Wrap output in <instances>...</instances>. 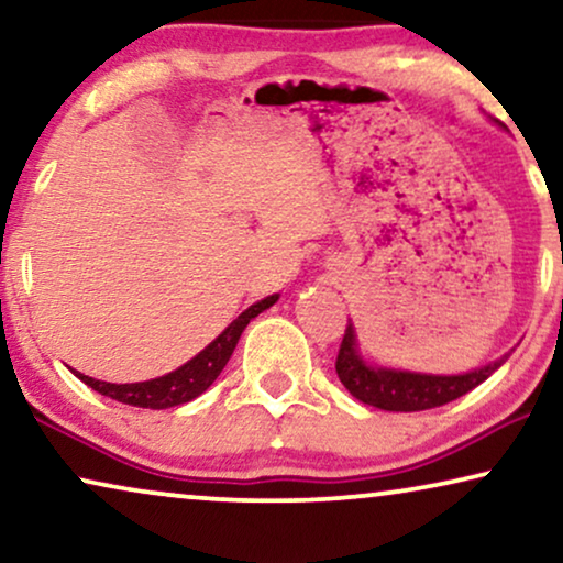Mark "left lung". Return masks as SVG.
Returning <instances> with one entry per match:
<instances>
[{
	"label": "left lung",
	"mask_w": 563,
	"mask_h": 563,
	"mask_svg": "<svg viewBox=\"0 0 563 563\" xmlns=\"http://www.w3.org/2000/svg\"><path fill=\"white\" fill-rule=\"evenodd\" d=\"M507 358V356H505ZM505 358L487 364L476 372L459 376H433V374H412L395 372V368H374L366 366L364 358L356 351V333L349 320L345 335L338 349L335 372L343 387L364 405L379 407L387 412H420L433 410V407L449 405L453 399L464 397L466 391L479 387L484 379H489Z\"/></svg>",
	"instance_id": "obj_1"
}]
</instances>
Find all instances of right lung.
<instances>
[{
    "mask_svg": "<svg viewBox=\"0 0 563 563\" xmlns=\"http://www.w3.org/2000/svg\"><path fill=\"white\" fill-rule=\"evenodd\" d=\"M279 295H272L261 302L251 305L249 310L238 314V320L230 322V325L222 330V333L214 338V341L207 345L205 351H199L195 358L187 361V364L176 368V372L158 376V379L151 382H135V384H110V382H99L91 379V376H84L79 372H74L79 379L91 387L99 395L118 399L122 405H133V407H148V410H166V407H176L184 402H191V399L202 395V391L210 387V384L218 379L222 368L233 356L238 338L245 330V325L261 314L264 310H268Z\"/></svg>",
    "mask_w": 563,
    "mask_h": 563,
    "instance_id": "obj_1",
    "label": "right lung"
}]
</instances>
